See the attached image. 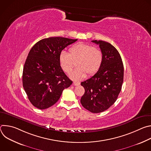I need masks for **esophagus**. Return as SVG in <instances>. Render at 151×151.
<instances>
[{"mask_svg":"<svg viewBox=\"0 0 151 151\" xmlns=\"http://www.w3.org/2000/svg\"><path fill=\"white\" fill-rule=\"evenodd\" d=\"M73 85H74L75 86L79 85H80V82H73Z\"/></svg>","mask_w":151,"mask_h":151,"instance_id":"34e87169","label":"esophagus"}]
</instances>
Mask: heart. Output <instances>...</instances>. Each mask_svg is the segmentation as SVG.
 <instances>
[{
    "label": "heart",
    "instance_id": "obj_1",
    "mask_svg": "<svg viewBox=\"0 0 151 151\" xmlns=\"http://www.w3.org/2000/svg\"><path fill=\"white\" fill-rule=\"evenodd\" d=\"M69 54L65 51L61 52L59 63L62 70L70 73L75 67L77 68L70 75L74 80H81L87 76L94 75L100 69L102 61L103 53L97 47H92L84 43H78L69 48Z\"/></svg>",
    "mask_w": 151,
    "mask_h": 151
}]
</instances>
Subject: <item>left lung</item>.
<instances>
[{"mask_svg":"<svg viewBox=\"0 0 151 151\" xmlns=\"http://www.w3.org/2000/svg\"><path fill=\"white\" fill-rule=\"evenodd\" d=\"M92 42L99 45L103 61L97 72L81 82L85 93L81 103L84 108L97 114L109 109L117 100L123 83L124 66L119 52L110 43L97 40Z\"/></svg>","mask_w":151,"mask_h":151,"instance_id":"obj_1","label":"left lung"}]
</instances>
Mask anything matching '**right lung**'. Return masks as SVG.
I'll list each match as a JSON object with an SVG mask.
<instances>
[{"label": "right lung", "instance_id": "obj_1", "mask_svg": "<svg viewBox=\"0 0 151 151\" xmlns=\"http://www.w3.org/2000/svg\"><path fill=\"white\" fill-rule=\"evenodd\" d=\"M78 39L62 37L43 39L32 48L23 72V85L30 103L39 109L54 105L72 81L60 67L61 52Z\"/></svg>", "mask_w": 151, "mask_h": 151}]
</instances>
